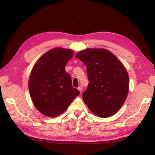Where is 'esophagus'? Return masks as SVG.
I'll return each instance as SVG.
<instances>
[{"label": "esophagus", "mask_w": 155, "mask_h": 155, "mask_svg": "<svg viewBox=\"0 0 155 155\" xmlns=\"http://www.w3.org/2000/svg\"><path fill=\"white\" fill-rule=\"evenodd\" d=\"M78 90H79V92H81V91H83V87H82L81 85L79 86V87L78 88Z\"/></svg>", "instance_id": "esophagus-1"}]
</instances>
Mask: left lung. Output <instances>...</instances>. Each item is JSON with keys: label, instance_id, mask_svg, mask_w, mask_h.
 Instances as JSON below:
<instances>
[{"label": "left lung", "instance_id": "8db88e82", "mask_svg": "<svg viewBox=\"0 0 155 155\" xmlns=\"http://www.w3.org/2000/svg\"><path fill=\"white\" fill-rule=\"evenodd\" d=\"M76 58L87 68L89 83L82 96L88 109L100 118L116 114L129 91V75L124 65L106 49L87 48Z\"/></svg>", "mask_w": 155, "mask_h": 155}]
</instances>
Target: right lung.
Returning a JSON list of instances; mask_svg holds the SVG:
<instances>
[{
    "mask_svg": "<svg viewBox=\"0 0 155 155\" xmlns=\"http://www.w3.org/2000/svg\"><path fill=\"white\" fill-rule=\"evenodd\" d=\"M74 55L72 50L55 48L33 67L28 82L31 98L36 109L46 116L62 114L80 93L72 87L71 76L65 70Z\"/></svg>",
    "mask_w": 155,
    "mask_h": 155,
    "instance_id": "1",
    "label": "right lung"
}]
</instances>
